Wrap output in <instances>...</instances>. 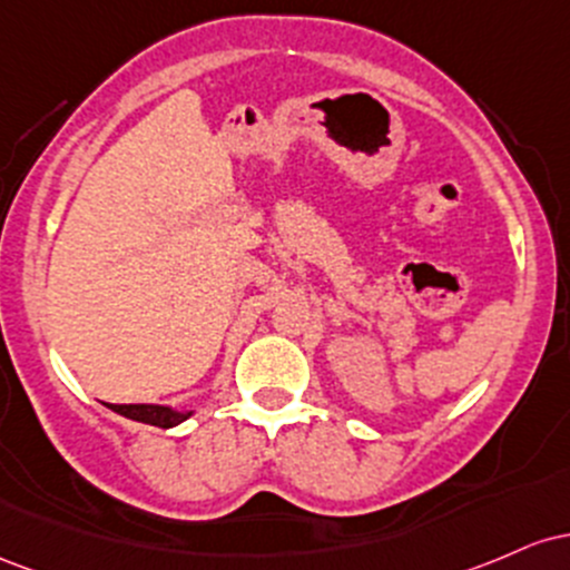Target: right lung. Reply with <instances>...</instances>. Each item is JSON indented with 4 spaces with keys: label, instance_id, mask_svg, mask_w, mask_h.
<instances>
[{
    "label": "right lung",
    "instance_id": "1",
    "mask_svg": "<svg viewBox=\"0 0 570 570\" xmlns=\"http://www.w3.org/2000/svg\"><path fill=\"white\" fill-rule=\"evenodd\" d=\"M107 409L129 420H137V423L156 428H175L196 414V409H175L164 404H107Z\"/></svg>",
    "mask_w": 570,
    "mask_h": 570
}]
</instances>
